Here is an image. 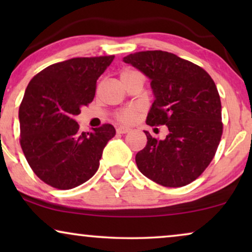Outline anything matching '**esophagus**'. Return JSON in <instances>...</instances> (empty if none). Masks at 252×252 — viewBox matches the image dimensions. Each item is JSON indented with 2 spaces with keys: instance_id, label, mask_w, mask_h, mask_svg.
Segmentation results:
<instances>
[{
  "instance_id": "esophagus-1",
  "label": "esophagus",
  "mask_w": 252,
  "mask_h": 252,
  "mask_svg": "<svg viewBox=\"0 0 252 252\" xmlns=\"http://www.w3.org/2000/svg\"><path fill=\"white\" fill-rule=\"evenodd\" d=\"M129 128H127V127H124V126H119L117 127V133L118 134H126L129 132Z\"/></svg>"
}]
</instances>
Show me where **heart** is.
Wrapping results in <instances>:
<instances>
[{"label":"heart","instance_id":"1","mask_svg":"<svg viewBox=\"0 0 252 252\" xmlns=\"http://www.w3.org/2000/svg\"><path fill=\"white\" fill-rule=\"evenodd\" d=\"M136 74H140V73L139 72H136L135 70H132V68H125V70H123L122 73H120V78L133 77V75H136ZM140 112H141V108L139 105H130V106H127L125 109L119 110V111L116 113V119L123 124H132L134 120L139 117Z\"/></svg>","mask_w":252,"mask_h":252}]
</instances>
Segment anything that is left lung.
Segmentation results:
<instances>
[{"instance_id": "8db88e82", "label": "left lung", "mask_w": 252, "mask_h": 252, "mask_svg": "<svg viewBox=\"0 0 252 252\" xmlns=\"http://www.w3.org/2000/svg\"><path fill=\"white\" fill-rule=\"evenodd\" d=\"M124 62L151 80L155 101L147 125H166L165 140L147 135L135 161L141 173L164 187H182L209 166L222 135L221 102L204 68L161 50L130 54Z\"/></svg>"}]
</instances>
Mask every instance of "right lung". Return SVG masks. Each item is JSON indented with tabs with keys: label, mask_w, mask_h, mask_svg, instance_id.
<instances>
[{
	"label": "right lung",
	"mask_w": 252,
	"mask_h": 252,
	"mask_svg": "<svg viewBox=\"0 0 252 252\" xmlns=\"http://www.w3.org/2000/svg\"><path fill=\"white\" fill-rule=\"evenodd\" d=\"M115 56L77 57L43 68L27 86L19 106L20 147L44 184L66 190L89 180L115 127L80 132L74 116L94 99L96 81Z\"/></svg>",
	"instance_id": "obj_1"
}]
</instances>
